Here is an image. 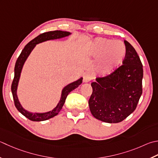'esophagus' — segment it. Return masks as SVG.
I'll return each instance as SVG.
<instances>
[{
	"label": "esophagus",
	"instance_id": "obj_1",
	"mask_svg": "<svg viewBox=\"0 0 158 158\" xmlns=\"http://www.w3.org/2000/svg\"><path fill=\"white\" fill-rule=\"evenodd\" d=\"M91 79H92V77L90 75V74H89V73L84 74V75H83V82H84V83L89 82L91 81Z\"/></svg>",
	"mask_w": 158,
	"mask_h": 158
}]
</instances>
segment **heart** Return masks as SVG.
I'll return each mask as SVG.
<instances>
[{"instance_id":"heart-1","label":"heart","mask_w":158,"mask_h":158,"mask_svg":"<svg viewBox=\"0 0 158 158\" xmlns=\"http://www.w3.org/2000/svg\"><path fill=\"white\" fill-rule=\"evenodd\" d=\"M86 52L89 57H101L97 66V72L102 76H106L123 62L126 55V47L120 41L98 38L89 44ZM108 60L113 64H108Z\"/></svg>"}]
</instances>
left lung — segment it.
<instances>
[{"label": "left lung", "mask_w": 158, "mask_h": 158, "mask_svg": "<svg viewBox=\"0 0 158 158\" xmlns=\"http://www.w3.org/2000/svg\"><path fill=\"white\" fill-rule=\"evenodd\" d=\"M126 55L123 65L92 82L88 104L94 118L108 123L123 121L137 107L143 93V64L134 48L125 40Z\"/></svg>", "instance_id": "obj_1"}]
</instances>
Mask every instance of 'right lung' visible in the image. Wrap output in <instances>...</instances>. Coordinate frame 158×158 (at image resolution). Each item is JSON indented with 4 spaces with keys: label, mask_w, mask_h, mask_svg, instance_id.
Wrapping results in <instances>:
<instances>
[{
    "label": "right lung",
    "mask_w": 158,
    "mask_h": 158,
    "mask_svg": "<svg viewBox=\"0 0 158 158\" xmlns=\"http://www.w3.org/2000/svg\"><path fill=\"white\" fill-rule=\"evenodd\" d=\"M70 34L71 33L70 32L62 31H48L40 34V35L37 36L35 38L32 40L31 41L29 42L25 46H24V48H23V50L22 51L19 57L17 59L14 68V78L11 84L12 95H13L15 106L17 108V110L19 111L23 115L27 117V118H29V120H32V121H43V120H48L57 115L64 106L68 94H69L71 91H73V89L77 88L80 84H81L82 83L83 78L81 77L79 79L77 80V81L71 83H69V85L65 86L64 89H62V91H61L60 101H59L57 106L55 107L53 110L49 111L48 112L44 113H32L28 112V111L24 109L23 106H21V104L20 103V101L18 100L17 96L18 85V82H19L20 73L22 69H23V65L24 62H25V61L27 60V57H29V55L33 51L34 47L36 46V44L43 42L47 41V40L62 38H64V37L69 36Z\"/></svg>",
    "instance_id": "right-lung-1"
}]
</instances>
